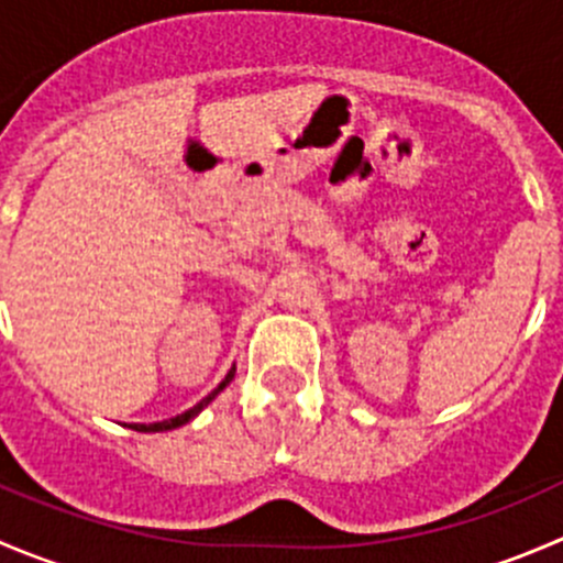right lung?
<instances>
[{
	"label": "right lung",
	"instance_id": "add662e5",
	"mask_svg": "<svg viewBox=\"0 0 563 563\" xmlns=\"http://www.w3.org/2000/svg\"><path fill=\"white\" fill-rule=\"evenodd\" d=\"M234 373H236V367H231V371H229V376H225L223 382L218 384V389H212V391H209V395L203 397L201 402H196V406H192L190 411L179 413V417H172V419H163V422H152V424H130V428H133V430H139V433H163V430H174V428H181V424H187V422H190V419H196L198 413H201L203 408H207L209 402H212L214 397L220 395V391H223L225 387H229V384H231V378H234Z\"/></svg>",
	"mask_w": 563,
	"mask_h": 563
}]
</instances>
